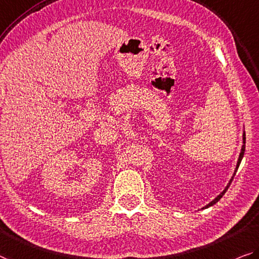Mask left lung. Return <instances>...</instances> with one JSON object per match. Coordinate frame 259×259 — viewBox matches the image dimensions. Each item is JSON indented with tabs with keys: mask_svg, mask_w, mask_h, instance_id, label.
<instances>
[{
	"mask_svg": "<svg viewBox=\"0 0 259 259\" xmlns=\"http://www.w3.org/2000/svg\"><path fill=\"white\" fill-rule=\"evenodd\" d=\"M243 142L245 143V134H243ZM244 152H245V146L243 145V146H242V150H241L240 157H238V161H237V165H236V170H235V172H234V176H235V174H236V171H237V169H238V166H240V163H241V161H242V157H243V155H244ZM234 176L232 177V180H230V182H229V184H228V185H227V188H226V189H225L224 191H222V192H221L220 194H219V196H218V197H217L215 199H214V200H213V201H210L208 205H206L204 208H207V207H209V206H213L214 204H217V202H218L219 200H220V199L222 198V196H224V194L226 193V191H227V190H228V188H229V186H230V183H232V182H233V180H234Z\"/></svg>",
	"mask_w": 259,
	"mask_h": 259,
	"instance_id": "obj_1",
	"label": "left lung"
}]
</instances>
